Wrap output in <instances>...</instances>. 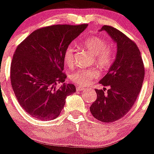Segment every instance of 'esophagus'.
<instances>
[{
    "label": "esophagus",
    "instance_id": "esophagus-1",
    "mask_svg": "<svg viewBox=\"0 0 154 154\" xmlns=\"http://www.w3.org/2000/svg\"><path fill=\"white\" fill-rule=\"evenodd\" d=\"M76 88H77V91H84V90L85 89V88H84V87H82V86H77Z\"/></svg>",
    "mask_w": 154,
    "mask_h": 154
}]
</instances>
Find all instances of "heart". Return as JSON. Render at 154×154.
<instances>
[{
  "instance_id": "heart-1",
  "label": "heart",
  "mask_w": 154,
  "mask_h": 154,
  "mask_svg": "<svg viewBox=\"0 0 154 154\" xmlns=\"http://www.w3.org/2000/svg\"><path fill=\"white\" fill-rule=\"evenodd\" d=\"M84 47L95 55L97 64L101 68L110 67L113 62V54L111 45L108 41H104L99 37L93 36L87 37L83 41ZM74 46L73 44H69L63 54V60L65 64L70 67L74 63ZM98 72L95 69H79L70 73L69 78L72 82L78 85H87L97 77Z\"/></svg>"
}]
</instances>
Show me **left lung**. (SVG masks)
Returning a JSON list of instances; mask_svg holds the SVG:
<instances>
[{
  "instance_id": "left-lung-1",
  "label": "left lung",
  "mask_w": 154,
  "mask_h": 154,
  "mask_svg": "<svg viewBox=\"0 0 154 154\" xmlns=\"http://www.w3.org/2000/svg\"><path fill=\"white\" fill-rule=\"evenodd\" d=\"M105 30L117 44V56L107 74L100 84L109 87L96 89L97 97L90 107L94 118L103 123H111L124 117L140 94L144 78V66L137 44L124 34L111 26Z\"/></svg>"
}]
</instances>
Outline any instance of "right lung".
Here are the masks:
<instances>
[{"label":"right lung","mask_w":154,"mask_h":154,"mask_svg":"<svg viewBox=\"0 0 154 154\" xmlns=\"http://www.w3.org/2000/svg\"><path fill=\"white\" fill-rule=\"evenodd\" d=\"M87 26L42 27L17 46L11 65V81L18 103L29 115L38 120H54L63 110L67 97L76 91L74 84L64 83L63 54Z\"/></svg>","instance_id":"right-lung-1"}]
</instances>
